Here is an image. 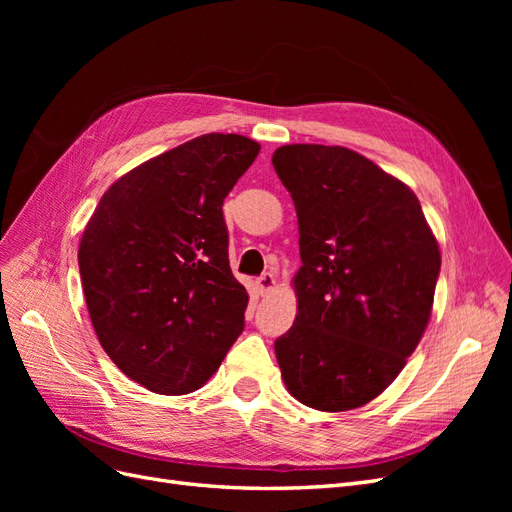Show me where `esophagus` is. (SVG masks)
<instances>
[{"label": "esophagus", "instance_id": "1", "mask_svg": "<svg viewBox=\"0 0 512 512\" xmlns=\"http://www.w3.org/2000/svg\"><path fill=\"white\" fill-rule=\"evenodd\" d=\"M273 286H275V275H273V273H262V275L258 277V280H256V290H258L260 294L271 292Z\"/></svg>", "mask_w": 512, "mask_h": 512}]
</instances>
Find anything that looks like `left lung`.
<instances>
[{"label":"left lung","mask_w":512,"mask_h":512,"mask_svg":"<svg viewBox=\"0 0 512 512\" xmlns=\"http://www.w3.org/2000/svg\"><path fill=\"white\" fill-rule=\"evenodd\" d=\"M273 168L299 220L297 318L275 339L288 391L322 412L361 408L421 342L440 247L416 194L346 147L284 145Z\"/></svg>","instance_id":"obj_1"}]
</instances>
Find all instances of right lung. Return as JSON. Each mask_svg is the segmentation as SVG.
Wrapping results in <instances>:
<instances>
[{"mask_svg": "<svg viewBox=\"0 0 512 512\" xmlns=\"http://www.w3.org/2000/svg\"><path fill=\"white\" fill-rule=\"evenodd\" d=\"M258 151L241 134L192 138L117 179L85 226L91 324L111 361L153 393L200 389L245 327L222 205Z\"/></svg>", "mask_w": 512, "mask_h": 512, "instance_id": "1", "label": "right lung"}]
</instances>
